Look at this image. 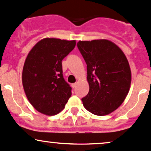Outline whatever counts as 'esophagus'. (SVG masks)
<instances>
[{"instance_id":"esophagus-1","label":"esophagus","mask_w":151,"mask_h":151,"mask_svg":"<svg viewBox=\"0 0 151 151\" xmlns=\"http://www.w3.org/2000/svg\"><path fill=\"white\" fill-rule=\"evenodd\" d=\"M76 86H77V83H73V84H71V87H72L73 88H75Z\"/></svg>"}]
</instances>
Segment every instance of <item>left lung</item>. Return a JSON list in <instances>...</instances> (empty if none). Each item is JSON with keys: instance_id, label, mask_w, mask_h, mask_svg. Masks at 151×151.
I'll list each match as a JSON object with an SVG mask.
<instances>
[{"instance_id": "left-lung-1", "label": "left lung", "mask_w": 151, "mask_h": 151, "mask_svg": "<svg viewBox=\"0 0 151 151\" xmlns=\"http://www.w3.org/2000/svg\"><path fill=\"white\" fill-rule=\"evenodd\" d=\"M77 47L87 63L88 94L82 98L84 107L97 116L118 109L131 85V70L126 55L108 40L79 41Z\"/></svg>"}]
</instances>
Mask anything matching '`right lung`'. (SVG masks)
<instances>
[{"label":"right lung","instance_id":"add662e5","mask_svg":"<svg viewBox=\"0 0 151 151\" xmlns=\"http://www.w3.org/2000/svg\"><path fill=\"white\" fill-rule=\"evenodd\" d=\"M75 40L44 38L28 53L22 71V85L28 101L40 113L58 114L71 96L63 77L61 61L74 48Z\"/></svg>","mask_w":151,"mask_h":151}]
</instances>
